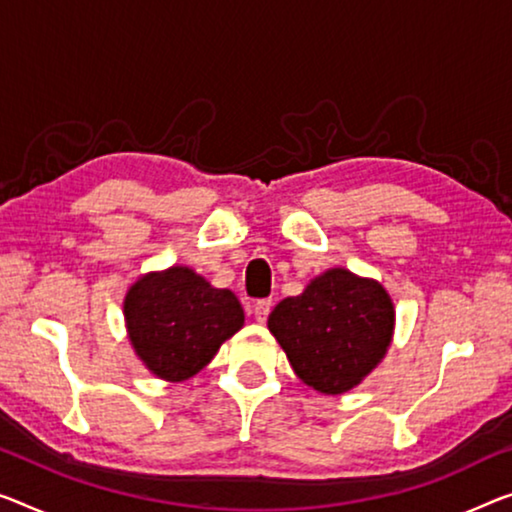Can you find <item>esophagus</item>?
I'll list each match as a JSON object with an SVG mask.
<instances>
[{
  "label": "esophagus",
  "mask_w": 512,
  "mask_h": 512,
  "mask_svg": "<svg viewBox=\"0 0 512 512\" xmlns=\"http://www.w3.org/2000/svg\"><path fill=\"white\" fill-rule=\"evenodd\" d=\"M271 301L269 299H262V301H255L253 303V317L257 319L259 324H264L266 322V317H269V312H271Z\"/></svg>",
  "instance_id": "obj_1"
}]
</instances>
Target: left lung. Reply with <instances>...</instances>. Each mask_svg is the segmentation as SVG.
I'll list each match as a JSON object with an SVG mask.
<instances>
[{
    "mask_svg": "<svg viewBox=\"0 0 512 512\" xmlns=\"http://www.w3.org/2000/svg\"><path fill=\"white\" fill-rule=\"evenodd\" d=\"M269 331L296 377L324 395L352 391L384 361L395 333V305L375 278L335 266L282 299Z\"/></svg>",
    "mask_w": 512,
    "mask_h": 512,
    "instance_id": "8db88e82",
    "label": "left lung"
}]
</instances>
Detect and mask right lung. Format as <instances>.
Returning a JSON list of instances; mask_svg holds the SVG:
<instances>
[{
    "label": "right lung",
    "instance_id": "add662e5",
    "mask_svg": "<svg viewBox=\"0 0 512 512\" xmlns=\"http://www.w3.org/2000/svg\"><path fill=\"white\" fill-rule=\"evenodd\" d=\"M124 322L135 356L158 379L179 384L195 377L220 345L243 329L236 294L174 264L142 273L124 296Z\"/></svg>",
    "mask_w": 512,
    "mask_h": 512
}]
</instances>
